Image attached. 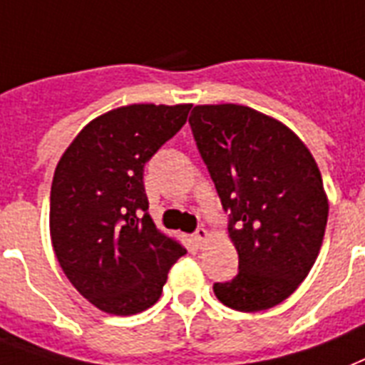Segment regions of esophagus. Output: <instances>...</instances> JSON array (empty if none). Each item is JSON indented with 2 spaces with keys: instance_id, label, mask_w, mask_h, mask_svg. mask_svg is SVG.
<instances>
[{
  "instance_id": "34e87169",
  "label": "esophagus",
  "mask_w": 365,
  "mask_h": 365,
  "mask_svg": "<svg viewBox=\"0 0 365 365\" xmlns=\"http://www.w3.org/2000/svg\"><path fill=\"white\" fill-rule=\"evenodd\" d=\"M206 238H208V230L204 229V227L197 229L195 230V234H192V240H195V244L197 245H202L204 242H206Z\"/></svg>"
}]
</instances>
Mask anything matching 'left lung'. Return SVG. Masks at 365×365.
Masks as SVG:
<instances>
[{"instance_id": "obj_1", "label": "left lung", "mask_w": 365, "mask_h": 365, "mask_svg": "<svg viewBox=\"0 0 365 365\" xmlns=\"http://www.w3.org/2000/svg\"><path fill=\"white\" fill-rule=\"evenodd\" d=\"M189 125L238 251V275L213 292L245 313L277 306L306 279L327 230L315 159L289 127L250 106H195Z\"/></svg>"}]
</instances>
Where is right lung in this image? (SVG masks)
I'll return each mask as SVG.
<instances>
[{
  "instance_id": "right-lung-1",
  "label": "right lung",
  "mask_w": 365,
  "mask_h": 365,
  "mask_svg": "<svg viewBox=\"0 0 365 365\" xmlns=\"http://www.w3.org/2000/svg\"><path fill=\"white\" fill-rule=\"evenodd\" d=\"M191 105H129L99 115L59 159L50 236L80 294L110 315L152 307L185 250L157 230L144 167L187 121Z\"/></svg>"
}]
</instances>
